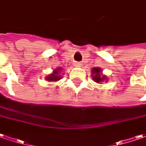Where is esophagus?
I'll return each mask as SVG.
<instances>
[{
    "mask_svg": "<svg viewBox=\"0 0 146 146\" xmlns=\"http://www.w3.org/2000/svg\"><path fill=\"white\" fill-rule=\"evenodd\" d=\"M74 65H75V66H77V67H81V64L80 63V62H78V61H76V62L74 63Z\"/></svg>",
    "mask_w": 146,
    "mask_h": 146,
    "instance_id": "34e87169",
    "label": "esophagus"
}]
</instances>
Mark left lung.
Returning <instances> with one entry per match:
<instances>
[{"instance_id":"1","label":"left lung","mask_w":146,"mask_h":146,"mask_svg":"<svg viewBox=\"0 0 146 146\" xmlns=\"http://www.w3.org/2000/svg\"><path fill=\"white\" fill-rule=\"evenodd\" d=\"M93 74H94V76L93 77V79L94 80V81H96V82H102L105 79H106V77L105 76H102L100 73H101V69L100 68H94L93 69Z\"/></svg>"}]
</instances>
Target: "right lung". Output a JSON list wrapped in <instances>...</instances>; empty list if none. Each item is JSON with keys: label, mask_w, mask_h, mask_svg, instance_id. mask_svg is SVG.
<instances>
[{"label": "right lung", "mask_w": 146, "mask_h": 146, "mask_svg": "<svg viewBox=\"0 0 146 146\" xmlns=\"http://www.w3.org/2000/svg\"><path fill=\"white\" fill-rule=\"evenodd\" d=\"M60 70H61L60 69H57L56 70H54L53 73L46 77V79L49 81H58V80H60V76H57V75H58V72L60 71Z\"/></svg>", "instance_id": "right-lung-1"}]
</instances>
